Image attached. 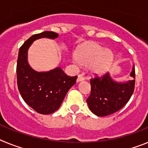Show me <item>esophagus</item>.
Here are the masks:
<instances>
[{
  "label": "esophagus",
  "instance_id": "1",
  "mask_svg": "<svg viewBox=\"0 0 148 148\" xmlns=\"http://www.w3.org/2000/svg\"><path fill=\"white\" fill-rule=\"evenodd\" d=\"M84 80V78L83 76H82V75H78V78H77V80H76V82H82V81Z\"/></svg>",
  "mask_w": 148,
  "mask_h": 148
}]
</instances>
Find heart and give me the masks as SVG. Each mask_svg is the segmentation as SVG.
Returning a JSON list of instances; mask_svg holds the SVG:
<instances>
[{"label":"heart","mask_w":148,"mask_h":148,"mask_svg":"<svg viewBox=\"0 0 148 148\" xmlns=\"http://www.w3.org/2000/svg\"><path fill=\"white\" fill-rule=\"evenodd\" d=\"M74 58L82 66H87L93 75H102L113 64V54L108 48L98 43L89 42L78 46L74 53Z\"/></svg>","instance_id":"heart-1"}]
</instances>
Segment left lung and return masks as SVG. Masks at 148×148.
<instances>
[{
  "mask_svg": "<svg viewBox=\"0 0 148 148\" xmlns=\"http://www.w3.org/2000/svg\"><path fill=\"white\" fill-rule=\"evenodd\" d=\"M130 76L133 80L116 82L108 73L101 78H92L91 93L87 102L92 113L98 116H106L114 113L130 100L135 87V66L133 65Z\"/></svg>",
  "mask_w": 148,
  "mask_h": 148,
  "instance_id": "8db88e82",
  "label": "left lung"
}]
</instances>
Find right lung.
Wrapping results in <instances>:
<instances>
[{
	"label": "right lung",
	"instance_id": "obj_1",
	"mask_svg": "<svg viewBox=\"0 0 148 148\" xmlns=\"http://www.w3.org/2000/svg\"><path fill=\"white\" fill-rule=\"evenodd\" d=\"M58 36V34L49 31L33 35L23 43L18 53L16 69L18 90L24 101L40 114L56 112L77 78L67 76L60 67L38 72L29 64L28 49L33 41L43 38L56 39Z\"/></svg>",
	"mask_w": 148,
	"mask_h": 148
}]
</instances>
